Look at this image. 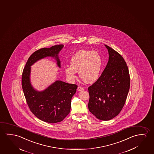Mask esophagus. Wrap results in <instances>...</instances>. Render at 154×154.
<instances>
[{
  "label": "esophagus",
  "instance_id": "1",
  "mask_svg": "<svg viewBox=\"0 0 154 154\" xmlns=\"http://www.w3.org/2000/svg\"><path fill=\"white\" fill-rule=\"evenodd\" d=\"M83 90V87H80V86H79V87H78V91H82Z\"/></svg>",
  "mask_w": 154,
  "mask_h": 154
}]
</instances>
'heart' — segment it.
Segmentation results:
<instances>
[{"label":"heart","mask_w":154,"mask_h":154,"mask_svg":"<svg viewBox=\"0 0 154 154\" xmlns=\"http://www.w3.org/2000/svg\"><path fill=\"white\" fill-rule=\"evenodd\" d=\"M103 61L97 51L81 50L76 52L70 60V66L65 67L66 75L70 80L76 79L79 72L81 79L85 82L92 83L100 76Z\"/></svg>","instance_id":"heart-1"}]
</instances>
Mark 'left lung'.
I'll list each match as a JSON object with an SVG mask.
<instances>
[{
  "mask_svg": "<svg viewBox=\"0 0 154 154\" xmlns=\"http://www.w3.org/2000/svg\"><path fill=\"white\" fill-rule=\"evenodd\" d=\"M109 61L99 78L88 88L89 110L97 119L109 120L120 112L130 88V75L123 57L105 45Z\"/></svg>",
  "mask_w": 154,
  "mask_h": 154,
  "instance_id": "obj_1",
  "label": "left lung"
}]
</instances>
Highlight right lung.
I'll return each instance as SVG.
<instances>
[{"mask_svg":"<svg viewBox=\"0 0 154 154\" xmlns=\"http://www.w3.org/2000/svg\"><path fill=\"white\" fill-rule=\"evenodd\" d=\"M64 45L42 48L34 52L28 58L22 76V86L26 102L31 112L38 119L48 123L62 122L69 113L71 99L78 85L57 81L44 91H35L30 84V66L45 57H55L59 67L61 62L59 52Z\"/></svg>","mask_w":154,"mask_h":154,"instance_id":"obj_1","label":"right lung"}]
</instances>
